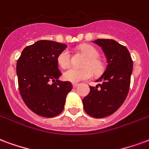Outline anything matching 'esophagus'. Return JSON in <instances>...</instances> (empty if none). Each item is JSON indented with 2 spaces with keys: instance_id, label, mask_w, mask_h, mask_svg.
Instances as JSON below:
<instances>
[{
  "instance_id": "34e87169",
  "label": "esophagus",
  "mask_w": 149,
  "mask_h": 149,
  "mask_svg": "<svg viewBox=\"0 0 149 149\" xmlns=\"http://www.w3.org/2000/svg\"><path fill=\"white\" fill-rule=\"evenodd\" d=\"M79 86V84H77V83H73V87L74 88H76L77 86Z\"/></svg>"
}]
</instances>
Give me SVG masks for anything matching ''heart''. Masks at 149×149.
I'll list each match as a JSON object with an SVG mask.
<instances>
[{"label":"heart","mask_w":149,"mask_h":149,"mask_svg":"<svg viewBox=\"0 0 149 149\" xmlns=\"http://www.w3.org/2000/svg\"><path fill=\"white\" fill-rule=\"evenodd\" d=\"M80 50L88 57L84 63V67H86L82 69L70 68L66 70L63 73V79L68 82L76 83L86 80L92 78L94 72L95 74H99L103 70L102 63L97 58L98 52L96 48L91 45H82L80 47ZM57 63L61 68H67L70 63V52L67 50L60 52L57 57Z\"/></svg>","instance_id":"heart-1"}]
</instances>
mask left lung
I'll return each instance as SVG.
<instances>
[{
    "instance_id": "left-lung-1",
    "label": "left lung",
    "mask_w": 149,
    "mask_h": 149,
    "mask_svg": "<svg viewBox=\"0 0 149 149\" xmlns=\"http://www.w3.org/2000/svg\"><path fill=\"white\" fill-rule=\"evenodd\" d=\"M93 42L102 47L107 66L96 81L100 83L95 87L90 86L91 91L82 99V103L88 115L102 118L117 111L126 98L133 63L130 52L117 41L97 39Z\"/></svg>"
}]
</instances>
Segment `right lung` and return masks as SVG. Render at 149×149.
I'll list each match as a JSON object with an SVG mask.
<instances>
[{
  "label": "right lung",
  "mask_w": 149,
  "mask_h": 149,
  "mask_svg": "<svg viewBox=\"0 0 149 149\" xmlns=\"http://www.w3.org/2000/svg\"><path fill=\"white\" fill-rule=\"evenodd\" d=\"M67 47L64 43L39 40L26 47L17 60L20 95L26 106L41 117L53 118L61 113L67 94L72 90L70 82L58 80L62 74L57 57Z\"/></svg>",
  "instance_id": "obj_1"
}]
</instances>
